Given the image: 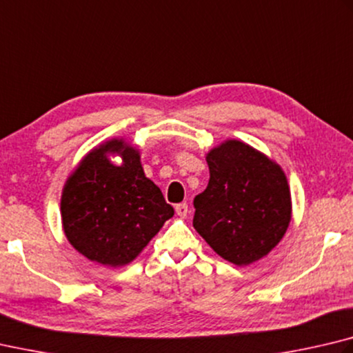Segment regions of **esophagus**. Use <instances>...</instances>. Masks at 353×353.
Instances as JSON below:
<instances>
[{"label": "esophagus", "instance_id": "esophagus-1", "mask_svg": "<svg viewBox=\"0 0 353 353\" xmlns=\"http://www.w3.org/2000/svg\"><path fill=\"white\" fill-rule=\"evenodd\" d=\"M176 214L181 217H187L188 214V205L187 203H177L176 205Z\"/></svg>", "mask_w": 353, "mask_h": 353}]
</instances>
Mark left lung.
Segmentation results:
<instances>
[{"mask_svg":"<svg viewBox=\"0 0 353 353\" xmlns=\"http://www.w3.org/2000/svg\"><path fill=\"white\" fill-rule=\"evenodd\" d=\"M208 187L194 197L196 232L234 265H250L278 245L292 219L287 177L274 160L239 140L207 154Z\"/></svg>","mask_w":353,"mask_h":353,"instance_id":"left-lung-1","label":"left lung"}]
</instances>
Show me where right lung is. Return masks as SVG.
<instances>
[{"instance_id":"obj_1","label":"right lung","mask_w":353,"mask_h":353,"mask_svg":"<svg viewBox=\"0 0 353 353\" xmlns=\"http://www.w3.org/2000/svg\"><path fill=\"white\" fill-rule=\"evenodd\" d=\"M120 155L114 165L110 156ZM174 216L157 185L145 176L140 152L123 139L99 145L81 159L61 194L68 241L89 261L130 264Z\"/></svg>"}]
</instances>
